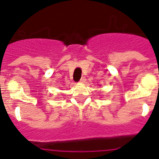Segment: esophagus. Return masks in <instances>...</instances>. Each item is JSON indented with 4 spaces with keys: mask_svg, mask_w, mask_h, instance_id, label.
<instances>
[{
    "mask_svg": "<svg viewBox=\"0 0 159 159\" xmlns=\"http://www.w3.org/2000/svg\"><path fill=\"white\" fill-rule=\"evenodd\" d=\"M81 83H84V82H86V78H85V77H82L81 79H80V82Z\"/></svg>",
    "mask_w": 159,
    "mask_h": 159,
    "instance_id": "esophagus-1",
    "label": "esophagus"
}]
</instances>
